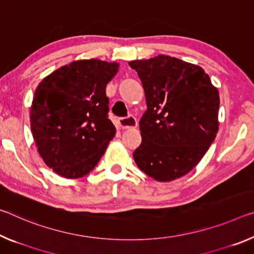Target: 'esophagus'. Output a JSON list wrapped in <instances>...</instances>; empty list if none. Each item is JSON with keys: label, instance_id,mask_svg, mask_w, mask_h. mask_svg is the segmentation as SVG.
<instances>
[{"label": "esophagus", "instance_id": "1", "mask_svg": "<svg viewBox=\"0 0 254 254\" xmlns=\"http://www.w3.org/2000/svg\"><path fill=\"white\" fill-rule=\"evenodd\" d=\"M119 126L122 128H134L138 127V122L134 116H127V118H122L119 120Z\"/></svg>", "mask_w": 254, "mask_h": 254}]
</instances>
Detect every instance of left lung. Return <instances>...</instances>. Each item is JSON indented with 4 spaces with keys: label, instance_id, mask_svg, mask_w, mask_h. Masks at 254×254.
<instances>
[{
    "label": "left lung",
    "instance_id": "8db88e82",
    "mask_svg": "<svg viewBox=\"0 0 254 254\" xmlns=\"http://www.w3.org/2000/svg\"><path fill=\"white\" fill-rule=\"evenodd\" d=\"M128 65L138 72L147 103L134 162L158 182L182 178L199 164L218 132V89L202 67L172 56Z\"/></svg>",
    "mask_w": 254,
    "mask_h": 254
}]
</instances>
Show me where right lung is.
I'll use <instances>...</instances> for the list:
<instances>
[{
    "mask_svg": "<svg viewBox=\"0 0 254 254\" xmlns=\"http://www.w3.org/2000/svg\"><path fill=\"white\" fill-rule=\"evenodd\" d=\"M120 64L79 60L52 72L36 88L30 127L38 154L56 174H89L115 135L106 86Z\"/></svg>",
    "mask_w": 254,
    "mask_h": 254,
    "instance_id": "1",
    "label": "right lung"
}]
</instances>
